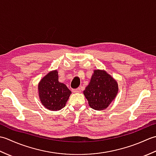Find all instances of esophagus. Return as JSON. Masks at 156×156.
I'll return each mask as SVG.
<instances>
[{
	"label": "esophagus",
	"mask_w": 156,
	"mask_h": 156,
	"mask_svg": "<svg viewBox=\"0 0 156 156\" xmlns=\"http://www.w3.org/2000/svg\"><path fill=\"white\" fill-rule=\"evenodd\" d=\"M80 91V88L73 89V90H72V92H74V93H77V92H79Z\"/></svg>",
	"instance_id": "esophagus-1"
}]
</instances>
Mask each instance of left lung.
Listing matches in <instances>:
<instances>
[{"label": "left lung", "mask_w": 156, "mask_h": 156, "mask_svg": "<svg viewBox=\"0 0 156 156\" xmlns=\"http://www.w3.org/2000/svg\"><path fill=\"white\" fill-rule=\"evenodd\" d=\"M117 81L105 70L95 69L90 82L84 90L88 105L94 110L107 108L118 93Z\"/></svg>", "instance_id": "1"}]
</instances>
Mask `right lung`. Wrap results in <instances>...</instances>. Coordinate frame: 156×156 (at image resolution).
I'll use <instances>...</instances> for the list:
<instances>
[{
	"label": "right lung",
	"instance_id": "1",
	"mask_svg": "<svg viewBox=\"0 0 156 156\" xmlns=\"http://www.w3.org/2000/svg\"><path fill=\"white\" fill-rule=\"evenodd\" d=\"M39 99L50 111L61 110L66 106L72 92L64 83L58 81V70L49 72L38 84Z\"/></svg>",
	"mask_w": 156,
	"mask_h": 156
}]
</instances>
